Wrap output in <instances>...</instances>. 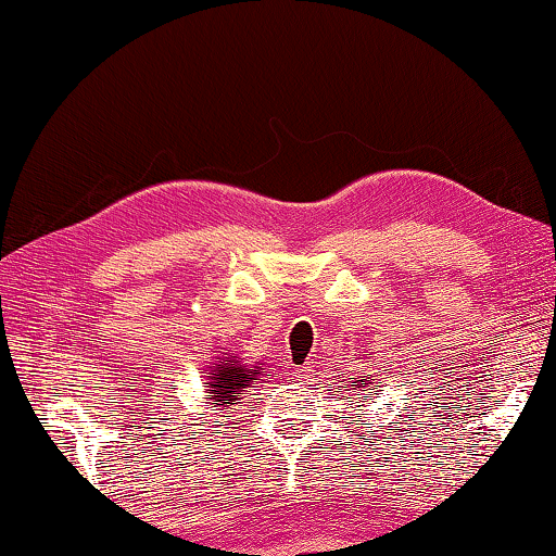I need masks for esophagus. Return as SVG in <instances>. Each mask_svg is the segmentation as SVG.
<instances>
[{
  "mask_svg": "<svg viewBox=\"0 0 556 556\" xmlns=\"http://www.w3.org/2000/svg\"><path fill=\"white\" fill-rule=\"evenodd\" d=\"M292 375H294L296 382H306V379L312 377V367H306V364H304V367H294Z\"/></svg>",
  "mask_w": 556,
  "mask_h": 556,
  "instance_id": "1",
  "label": "esophagus"
}]
</instances>
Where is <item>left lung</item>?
Instances as JSON below:
<instances>
[{"label": "left lung", "mask_w": 556, "mask_h": 556, "mask_svg": "<svg viewBox=\"0 0 556 556\" xmlns=\"http://www.w3.org/2000/svg\"><path fill=\"white\" fill-rule=\"evenodd\" d=\"M354 379V377H352ZM364 381L365 384L362 386L361 382ZM367 384H375V379H371V375H367V377H357V379H354V382H352V387H367ZM362 392H364V389H362Z\"/></svg>", "instance_id": "left-lung-1"}]
</instances>
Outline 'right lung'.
Here are the masks:
<instances>
[{
  "label": "right lung",
  "mask_w": 556,
  "mask_h": 556,
  "mask_svg": "<svg viewBox=\"0 0 556 556\" xmlns=\"http://www.w3.org/2000/svg\"><path fill=\"white\" fill-rule=\"evenodd\" d=\"M260 371L262 367H250V364H242L239 357L235 359L229 354V357L222 359L212 369L210 382H206V387H210L206 389V400H212V404H217V407H231V404H237V400H242L244 389L252 384V379Z\"/></svg>",
  "instance_id": "1"
}]
</instances>
